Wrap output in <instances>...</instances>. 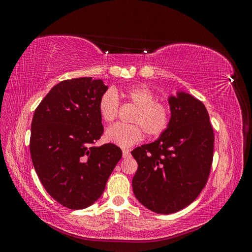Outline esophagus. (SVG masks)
Here are the masks:
<instances>
[{"label":"esophagus","mask_w":252,"mask_h":252,"mask_svg":"<svg viewBox=\"0 0 252 252\" xmlns=\"http://www.w3.org/2000/svg\"><path fill=\"white\" fill-rule=\"evenodd\" d=\"M130 157V152H129V149H123V158H128Z\"/></svg>","instance_id":"esophagus-1"}]
</instances>
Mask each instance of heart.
Here are the masks:
<instances>
[{
	"instance_id": "obj_1",
	"label": "heart",
	"mask_w": 252,
	"mask_h": 252,
	"mask_svg": "<svg viewBox=\"0 0 252 252\" xmlns=\"http://www.w3.org/2000/svg\"><path fill=\"white\" fill-rule=\"evenodd\" d=\"M120 94L128 103L135 106L129 121L132 124H116L105 132V139L122 148H128L144 138V132L150 138L162 135L169 128L172 110L170 105L157 100L156 94L146 86H129L120 91L109 88L104 91L98 100L97 108L101 118L112 122L118 118Z\"/></svg>"
}]
</instances>
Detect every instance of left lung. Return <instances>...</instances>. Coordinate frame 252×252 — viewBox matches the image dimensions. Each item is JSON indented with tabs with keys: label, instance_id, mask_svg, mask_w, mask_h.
<instances>
[{
	"label": "left lung",
	"instance_id": "obj_1",
	"mask_svg": "<svg viewBox=\"0 0 252 252\" xmlns=\"http://www.w3.org/2000/svg\"><path fill=\"white\" fill-rule=\"evenodd\" d=\"M169 128L154 143L131 151L138 162L132 179L136 199L149 210L169 215L191 204L211 170L215 133L204 104L185 93L170 96Z\"/></svg>",
	"mask_w": 252,
	"mask_h": 252
}]
</instances>
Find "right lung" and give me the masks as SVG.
Here are the masks:
<instances>
[{
	"label": "right lung",
	"mask_w": 252,
	"mask_h": 252,
	"mask_svg": "<svg viewBox=\"0 0 252 252\" xmlns=\"http://www.w3.org/2000/svg\"><path fill=\"white\" fill-rule=\"evenodd\" d=\"M107 88L90 77L65 80L35 108L29 142L32 164L49 195L66 208L94 204L122 158L117 145L94 146L104 132L97 104Z\"/></svg>",
	"instance_id": "add662e5"
}]
</instances>
